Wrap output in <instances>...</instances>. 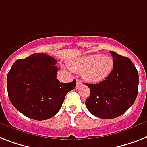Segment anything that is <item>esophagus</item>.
<instances>
[{
	"instance_id": "obj_1",
	"label": "esophagus",
	"mask_w": 147,
	"mask_h": 147,
	"mask_svg": "<svg viewBox=\"0 0 147 147\" xmlns=\"http://www.w3.org/2000/svg\"><path fill=\"white\" fill-rule=\"evenodd\" d=\"M82 85V82L81 80H76V87L77 88H79Z\"/></svg>"
}]
</instances>
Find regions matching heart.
I'll list each match as a JSON object with an SVG mask.
<instances>
[{
    "label": "heart",
    "instance_id": "b5f03b06",
    "mask_svg": "<svg viewBox=\"0 0 147 147\" xmlns=\"http://www.w3.org/2000/svg\"><path fill=\"white\" fill-rule=\"evenodd\" d=\"M114 62L109 56L86 55L69 63L71 69L83 72V77L90 83H98L106 78L113 69Z\"/></svg>",
    "mask_w": 147,
    "mask_h": 147
}]
</instances>
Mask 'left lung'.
Instances as JSON below:
<instances>
[{
  "label": "left lung",
  "mask_w": 147,
  "mask_h": 147,
  "mask_svg": "<svg viewBox=\"0 0 147 147\" xmlns=\"http://www.w3.org/2000/svg\"><path fill=\"white\" fill-rule=\"evenodd\" d=\"M113 56V69L98 84H86L90 96L85 105L92 115L102 119L117 118L131 107L138 93L139 76L131 60L115 52Z\"/></svg>",
  "instance_id": "8db88e82"
}]
</instances>
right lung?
Here are the masks:
<instances>
[{
	"instance_id": "1",
	"label": "right lung",
	"mask_w": 147,
	"mask_h": 147,
	"mask_svg": "<svg viewBox=\"0 0 147 147\" xmlns=\"http://www.w3.org/2000/svg\"><path fill=\"white\" fill-rule=\"evenodd\" d=\"M57 63L46 53H36L13 64L7 78L8 96L22 115L38 121L51 119L75 88L76 79L70 83L57 79Z\"/></svg>"
}]
</instances>
